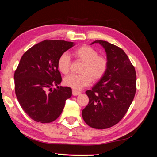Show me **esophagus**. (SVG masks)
Returning <instances> with one entry per match:
<instances>
[{
    "label": "esophagus",
    "instance_id": "34e87169",
    "mask_svg": "<svg viewBox=\"0 0 157 157\" xmlns=\"http://www.w3.org/2000/svg\"><path fill=\"white\" fill-rule=\"evenodd\" d=\"M72 92H73V96H78V95H79V94H80V92H79V91L75 90V89H73Z\"/></svg>",
    "mask_w": 157,
    "mask_h": 157
}]
</instances>
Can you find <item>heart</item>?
I'll return each mask as SVG.
<instances>
[{"label":"heart","mask_w":157,"mask_h":157,"mask_svg":"<svg viewBox=\"0 0 157 157\" xmlns=\"http://www.w3.org/2000/svg\"><path fill=\"white\" fill-rule=\"evenodd\" d=\"M73 55L78 61L83 62L80 75H69L63 79V83L75 90L89 85L92 82H97L103 78L108 68L107 57L98 54L95 48L87 44L81 45L73 52ZM71 58L67 53L61 54L57 61V68L62 74H67L71 67Z\"/></svg>","instance_id":"1"}]
</instances>
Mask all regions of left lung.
Wrapping results in <instances>:
<instances>
[{"label": "left lung", "instance_id": "left-lung-1", "mask_svg": "<svg viewBox=\"0 0 157 157\" xmlns=\"http://www.w3.org/2000/svg\"><path fill=\"white\" fill-rule=\"evenodd\" d=\"M104 47L108 60L105 75L86 91L89 103L83 109V119L92 128L105 129L117 124L127 113L136 91V73L128 56L120 47L96 40Z\"/></svg>", "mask_w": 157, "mask_h": 157}]
</instances>
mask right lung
I'll use <instances>...</instances> for the list:
<instances>
[{"mask_svg": "<svg viewBox=\"0 0 157 157\" xmlns=\"http://www.w3.org/2000/svg\"><path fill=\"white\" fill-rule=\"evenodd\" d=\"M73 46L72 42L45 40L21 56L14 75L15 94L21 108L34 121H54L71 97V88L57 86L52 90V86L58 85L62 79L57 68L59 57Z\"/></svg>", "mask_w": 157, "mask_h": 157, "instance_id": "right-lung-1", "label": "right lung"}]
</instances>
